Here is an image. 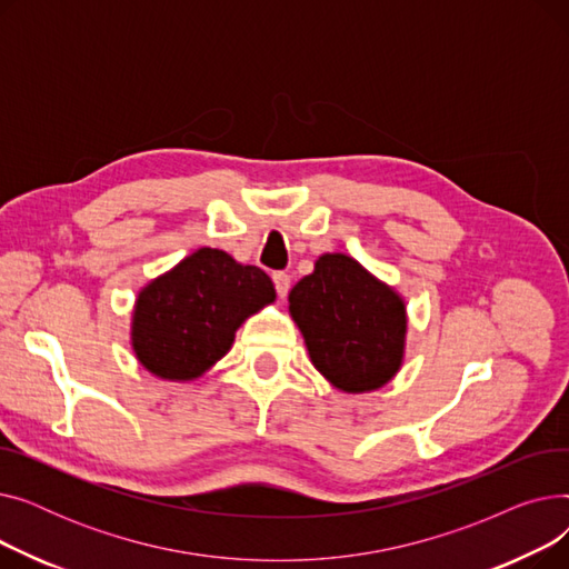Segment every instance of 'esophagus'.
I'll return each instance as SVG.
<instances>
[{
	"label": "esophagus",
	"mask_w": 569,
	"mask_h": 569,
	"mask_svg": "<svg viewBox=\"0 0 569 569\" xmlns=\"http://www.w3.org/2000/svg\"><path fill=\"white\" fill-rule=\"evenodd\" d=\"M272 281H274V288H277V295L286 297L288 290H290V277L286 272H274Z\"/></svg>",
	"instance_id": "1"
}]
</instances>
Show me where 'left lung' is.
<instances>
[{
    "label": "left lung",
    "mask_w": 569,
    "mask_h": 569,
    "mask_svg": "<svg viewBox=\"0 0 569 569\" xmlns=\"http://www.w3.org/2000/svg\"><path fill=\"white\" fill-rule=\"evenodd\" d=\"M288 311L311 365L337 390L365 395L390 382L406 352L403 297L346 253H322L295 283Z\"/></svg>",
    "instance_id": "8db88e82"
}]
</instances>
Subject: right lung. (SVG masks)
Segmentation results:
<instances>
[{"label":"right lung","mask_w":569,"mask_h":569,"mask_svg":"<svg viewBox=\"0 0 569 569\" xmlns=\"http://www.w3.org/2000/svg\"><path fill=\"white\" fill-rule=\"evenodd\" d=\"M274 300L260 267L202 247L138 292L131 348L157 378L196 380L230 350L242 322Z\"/></svg>","instance_id":"add662e5"}]
</instances>
